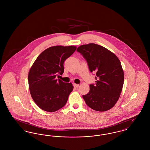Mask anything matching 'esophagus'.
Segmentation results:
<instances>
[{"instance_id": "1", "label": "esophagus", "mask_w": 150, "mask_h": 150, "mask_svg": "<svg viewBox=\"0 0 150 150\" xmlns=\"http://www.w3.org/2000/svg\"><path fill=\"white\" fill-rule=\"evenodd\" d=\"M73 86H74V87H75V88H78L79 86V84H75V83H74V84H73Z\"/></svg>"}]
</instances>
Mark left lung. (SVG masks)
I'll return each instance as SVG.
<instances>
[{"mask_svg":"<svg viewBox=\"0 0 150 150\" xmlns=\"http://www.w3.org/2000/svg\"><path fill=\"white\" fill-rule=\"evenodd\" d=\"M76 51L88 64L89 71L96 72V84L89 85V93L83 95L86 104L97 111L114 107L122 89L124 75L119 58L105 47L94 43L82 45Z\"/></svg>","mask_w":150,"mask_h":150,"instance_id":"left-lung-1","label":"left lung"}]
</instances>
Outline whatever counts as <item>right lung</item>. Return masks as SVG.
Instances as JSON below:
<instances>
[{"label":"right lung","mask_w":150,"mask_h":150,"mask_svg":"<svg viewBox=\"0 0 150 150\" xmlns=\"http://www.w3.org/2000/svg\"><path fill=\"white\" fill-rule=\"evenodd\" d=\"M75 46H54L44 50L37 57L28 75L31 96L38 106L54 112L66 105L73 90L71 83L56 77L64 71V61L76 50Z\"/></svg>","instance_id":"add662e5"}]
</instances>
